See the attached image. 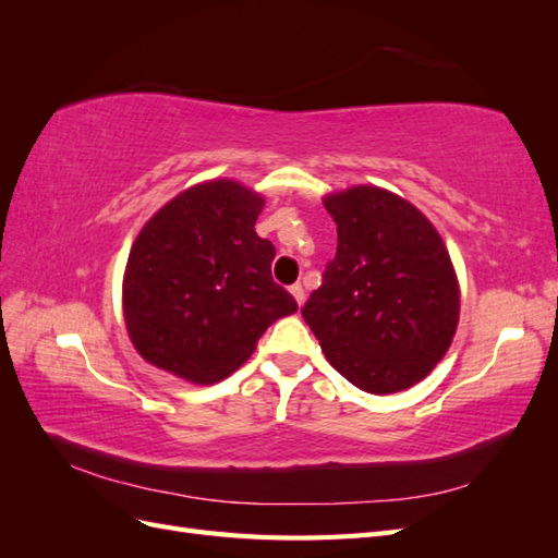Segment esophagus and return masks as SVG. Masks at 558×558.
I'll list each match as a JSON object with an SVG mask.
<instances>
[{"instance_id":"34e87169","label":"esophagus","mask_w":558,"mask_h":558,"mask_svg":"<svg viewBox=\"0 0 558 558\" xmlns=\"http://www.w3.org/2000/svg\"><path fill=\"white\" fill-rule=\"evenodd\" d=\"M289 291H291V295L295 298V302H298V307H300V305H302V302H305V289H302V286H300V283H293Z\"/></svg>"}]
</instances>
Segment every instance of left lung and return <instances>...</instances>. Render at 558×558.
<instances>
[{
  "instance_id": "obj_1",
  "label": "left lung",
  "mask_w": 558,
  "mask_h": 558,
  "mask_svg": "<svg viewBox=\"0 0 558 558\" xmlns=\"http://www.w3.org/2000/svg\"><path fill=\"white\" fill-rule=\"evenodd\" d=\"M337 253L302 307L328 363L365 393L391 396L433 373L461 314L440 232L412 202L351 185L324 197Z\"/></svg>"
}]
</instances>
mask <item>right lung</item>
I'll list each match as a JSON object with an SVG mask.
<instances>
[{"label":"right lung","mask_w":558,"mask_h":558,"mask_svg":"<svg viewBox=\"0 0 558 558\" xmlns=\"http://www.w3.org/2000/svg\"><path fill=\"white\" fill-rule=\"evenodd\" d=\"M263 207L248 185L211 179L144 223L125 265L123 316L146 363L216 384L246 363L277 318L298 312L272 281L275 246L256 232Z\"/></svg>","instance_id":"obj_1"}]
</instances>
